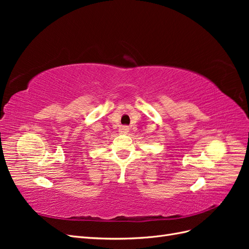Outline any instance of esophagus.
<instances>
[{
    "label": "esophagus",
    "mask_w": 249,
    "mask_h": 249,
    "mask_svg": "<svg viewBox=\"0 0 249 249\" xmlns=\"http://www.w3.org/2000/svg\"><path fill=\"white\" fill-rule=\"evenodd\" d=\"M130 131V127L127 125H123L122 127H120V132L124 133V134H127Z\"/></svg>",
    "instance_id": "esophagus-1"
}]
</instances>
